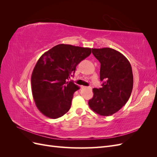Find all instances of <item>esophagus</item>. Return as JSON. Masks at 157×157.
<instances>
[{
    "instance_id": "esophagus-1",
    "label": "esophagus",
    "mask_w": 157,
    "mask_h": 157,
    "mask_svg": "<svg viewBox=\"0 0 157 157\" xmlns=\"http://www.w3.org/2000/svg\"><path fill=\"white\" fill-rule=\"evenodd\" d=\"M90 88V87H87V86H81V88Z\"/></svg>"
}]
</instances>
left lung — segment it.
<instances>
[{
  "mask_svg": "<svg viewBox=\"0 0 157 157\" xmlns=\"http://www.w3.org/2000/svg\"><path fill=\"white\" fill-rule=\"evenodd\" d=\"M101 63L102 88H94L88 101L93 111L101 116H111L124 106L132 94L134 78L129 61L121 52L110 48H92Z\"/></svg>",
  "mask_w": 157,
  "mask_h": 157,
  "instance_id": "1",
  "label": "left lung"
}]
</instances>
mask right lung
<instances>
[{"label":"right lung","instance_id":"right-lung-1","mask_svg":"<svg viewBox=\"0 0 157 157\" xmlns=\"http://www.w3.org/2000/svg\"><path fill=\"white\" fill-rule=\"evenodd\" d=\"M91 52L89 48L60 44L40 56L31 80L33 97L41 113L56 119L69 111L73 94L79 88L67 80Z\"/></svg>","mask_w":157,"mask_h":157}]
</instances>
